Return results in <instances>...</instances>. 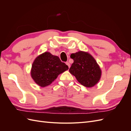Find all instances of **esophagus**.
<instances>
[{"label": "esophagus", "instance_id": "obj_1", "mask_svg": "<svg viewBox=\"0 0 131 131\" xmlns=\"http://www.w3.org/2000/svg\"><path fill=\"white\" fill-rule=\"evenodd\" d=\"M66 64L68 66V67H69V68H70V63L68 62H67L66 63Z\"/></svg>", "mask_w": 131, "mask_h": 131}]
</instances>
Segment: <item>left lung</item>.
<instances>
[{
  "instance_id": "left-lung-1",
  "label": "left lung",
  "mask_w": 131,
  "mask_h": 131,
  "mask_svg": "<svg viewBox=\"0 0 131 131\" xmlns=\"http://www.w3.org/2000/svg\"><path fill=\"white\" fill-rule=\"evenodd\" d=\"M74 62L69 72L75 77L80 84L86 88H91L100 81L102 72L100 66L91 55L79 51L70 55Z\"/></svg>"
}]
</instances>
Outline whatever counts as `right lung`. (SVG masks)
<instances>
[{"label": "right lung", "instance_id": "1", "mask_svg": "<svg viewBox=\"0 0 131 131\" xmlns=\"http://www.w3.org/2000/svg\"><path fill=\"white\" fill-rule=\"evenodd\" d=\"M68 69V66L61 62L58 56L45 52L38 56L33 63L31 77L39 86L45 87Z\"/></svg>", "mask_w": 131, "mask_h": 131}]
</instances>
